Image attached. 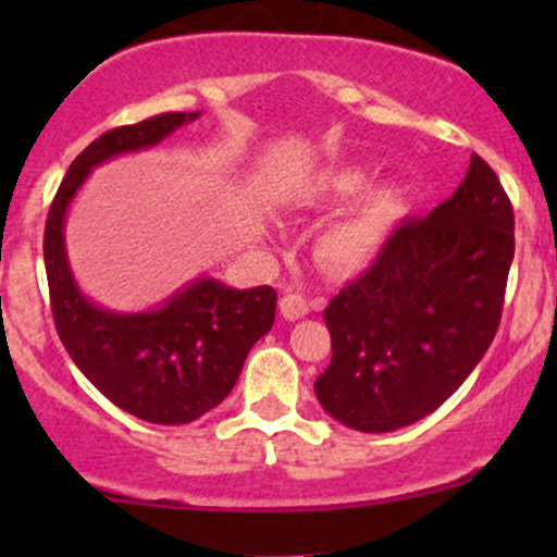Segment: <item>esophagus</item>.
<instances>
[{"label": "esophagus", "mask_w": 557, "mask_h": 557, "mask_svg": "<svg viewBox=\"0 0 557 557\" xmlns=\"http://www.w3.org/2000/svg\"><path fill=\"white\" fill-rule=\"evenodd\" d=\"M280 311H283L285 319H300L309 314V304H306L304 296H298V293H285L283 298H280Z\"/></svg>", "instance_id": "obj_1"}]
</instances>
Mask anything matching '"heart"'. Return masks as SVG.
I'll return each instance as SVG.
<instances>
[{
    "mask_svg": "<svg viewBox=\"0 0 557 557\" xmlns=\"http://www.w3.org/2000/svg\"><path fill=\"white\" fill-rule=\"evenodd\" d=\"M372 185V175L363 168H327L319 170L309 181L311 201H354ZM403 214V198L398 190H374L354 214L332 225L319 240V251L330 264L341 270H363L380 257Z\"/></svg>",
    "mask_w": 557,
    "mask_h": 557,
    "instance_id": "obj_1",
    "label": "heart"
}]
</instances>
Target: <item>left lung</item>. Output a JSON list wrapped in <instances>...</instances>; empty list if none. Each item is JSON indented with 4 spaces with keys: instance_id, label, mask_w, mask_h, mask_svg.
<instances>
[{
    "instance_id": "left-lung-1",
    "label": "left lung",
    "mask_w": 557,
    "mask_h": 557,
    "mask_svg": "<svg viewBox=\"0 0 557 557\" xmlns=\"http://www.w3.org/2000/svg\"><path fill=\"white\" fill-rule=\"evenodd\" d=\"M513 261V209L482 157L432 214L403 220L324 309V411L380 434L430 417L487 354Z\"/></svg>"
}]
</instances>
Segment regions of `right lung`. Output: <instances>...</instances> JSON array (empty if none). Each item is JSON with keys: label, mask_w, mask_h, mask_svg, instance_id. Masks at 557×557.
Instances as JSON below:
<instances>
[{"label": "right lung", "mask_w": 557, "mask_h": 557, "mask_svg": "<svg viewBox=\"0 0 557 557\" xmlns=\"http://www.w3.org/2000/svg\"><path fill=\"white\" fill-rule=\"evenodd\" d=\"M196 117L164 112L88 144L70 164L44 230L54 327L70 359L104 398L151 424H188L227 398L248 350L272 330L277 293L270 285L235 290L201 274L159 309L110 311L83 296L70 272L65 216L94 168L151 149Z\"/></svg>", "instance_id": "add662e5"}]
</instances>
